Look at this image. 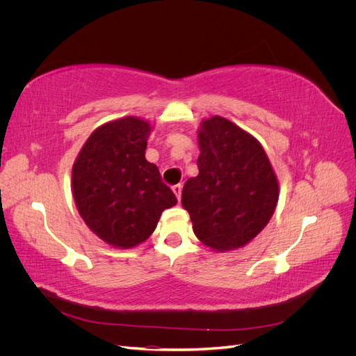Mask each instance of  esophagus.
I'll use <instances>...</instances> for the list:
<instances>
[{
    "mask_svg": "<svg viewBox=\"0 0 356 356\" xmlns=\"http://www.w3.org/2000/svg\"><path fill=\"white\" fill-rule=\"evenodd\" d=\"M181 190H182V186H181V184H177V186L172 187V191L175 193V196H177V199H178V200L181 199Z\"/></svg>",
    "mask_w": 356,
    "mask_h": 356,
    "instance_id": "1",
    "label": "esophagus"
}]
</instances>
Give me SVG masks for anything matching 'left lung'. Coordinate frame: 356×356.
Returning a JSON list of instances; mask_svg holds the SVG:
<instances>
[{"label":"left lung","mask_w":356,"mask_h":356,"mask_svg":"<svg viewBox=\"0 0 356 356\" xmlns=\"http://www.w3.org/2000/svg\"><path fill=\"white\" fill-rule=\"evenodd\" d=\"M197 136L199 175L186 181L181 203L203 245L218 252L238 250L270 221L277 178L261 144L227 118L203 120Z\"/></svg>","instance_id":"1"}]
</instances>
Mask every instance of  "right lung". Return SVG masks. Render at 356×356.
Masks as SVG:
<instances>
[{"instance_id":"right-lung-1","label":"right lung","mask_w":356,"mask_h":356,"mask_svg":"<svg viewBox=\"0 0 356 356\" xmlns=\"http://www.w3.org/2000/svg\"><path fill=\"white\" fill-rule=\"evenodd\" d=\"M153 126L123 117L99 126L72 166V196L86 225L114 248L145 242L177 197L145 159Z\"/></svg>"}]
</instances>
